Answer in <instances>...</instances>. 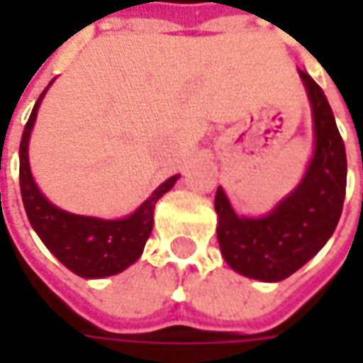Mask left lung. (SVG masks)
<instances>
[{
    "mask_svg": "<svg viewBox=\"0 0 363 363\" xmlns=\"http://www.w3.org/2000/svg\"><path fill=\"white\" fill-rule=\"evenodd\" d=\"M313 115L315 149L307 172L286 198L260 218L238 216L224 189H216L218 242L232 271L279 283L325 246L342 216L347 179L345 145L321 86L299 70Z\"/></svg>",
    "mask_w": 363,
    "mask_h": 363,
    "instance_id": "obj_1",
    "label": "left lung"
}]
</instances>
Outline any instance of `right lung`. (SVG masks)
<instances>
[{
    "label": "right lung",
    "instance_id": "1",
    "mask_svg": "<svg viewBox=\"0 0 363 363\" xmlns=\"http://www.w3.org/2000/svg\"><path fill=\"white\" fill-rule=\"evenodd\" d=\"M46 91L35 101L20 143V189L28 220L50 252L78 277L105 279L119 274L143 255L147 238L153 230L155 203L174 188L179 175L167 177L133 214L119 220L78 216L54 206L35 186L28 157L30 135Z\"/></svg>",
    "mask_w": 363,
    "mask_h": 363
}]
</instances>
